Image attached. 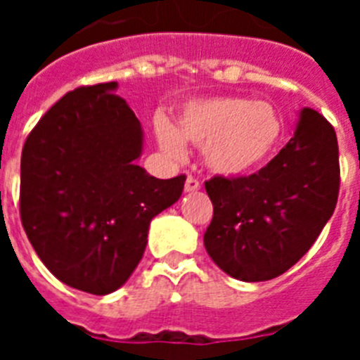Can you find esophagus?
<instances>
[{"label":"esophagus","instance_id":"obj_1","mask_svg":"<svg viewBox=\"0 0 360 360\" xmlns=\"http://www.w3.org/2000/svg\"><path fill=\"white\" fill-rule=\"evenodd\" d=\"M200 182H198V178H195V176H187V180H186V191L187 193H195V191H198L200 189Z\"/></svg>","mask_w":360,"mask_h":360}]
</instances>
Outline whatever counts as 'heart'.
Masks as SVG:
<instances>
[{"label": "heart", "instance_id": "1", "mask_svg": "<svg viewBox=\"0 0 360 360\" xmlns=\"http://www.w3.org/2000/svg\"><path fill=\"white\" fill-rule=\"evenodd\" d=\"M158 144L178 157L182 142L202 146L203 162L224 176L249 173L269 157L281 136V120L265 101L207 97L184 104L176 124L155 120Z\"/></svg>", "mask_w": 360, "mask_h": 360}]
</instances>
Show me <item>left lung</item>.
Wrapping results in <instances>:
<instances>
[{
    "mask_svg": "<svg viewBox=\"0 0 360 360\" xmlns=\"http://www.w3.org/2000/svg\"><path fill=\"white\" fill-rule=\"evenodd\" d=\"M339 146L332 124L304 108L288 144L249 176H212V219L203 245L240 281H269L308 252L339 196Z\"/></svg>",
    "mask_w": 360,
    "mask_h": 360,
    "instance_id": "obj_1",
    "label": "left lung"
}]
</instances>
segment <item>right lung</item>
Listing matches in <instances>:
<instances>
[{
    "label": "right lung",
    "mask_w": 360,
    "mask_h": 360,
    "mask_svg": "<svg viewBox=\"0 0 360 360\" xmlns=\"http://www.w3.org/2000/svg\"><path fill=\"white\" fill-rule=\"evenodd\" d=\"M117 82L81 86L50 108L21 153V224L59 281L95 295L128 281L151 219L186 174L158 180L136 165L144 135Z\"/></svg>",
    "instance_id": "1"
}]
</instances>
